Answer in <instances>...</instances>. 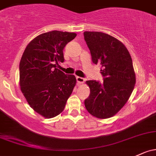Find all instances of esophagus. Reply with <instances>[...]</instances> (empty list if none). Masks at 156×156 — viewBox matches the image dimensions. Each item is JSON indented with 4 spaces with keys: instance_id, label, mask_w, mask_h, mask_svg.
<instances>
[{
    "instance_id": "obj_1",
    "label": "esophagus",
    "mask_w": 156,
    "mask_h": 156,
    "mask_svg": "<svg viewBox=\"0 0 156 156\" xmlns=\"http://www.w3.org/2000/svg\"><path fill=\"white\" fill-rule=\"evenodd\" d=\"M76 81H77L78 84H83L85 82V79L80 77V76H76Z\"/></svg>"
}]
</instances>
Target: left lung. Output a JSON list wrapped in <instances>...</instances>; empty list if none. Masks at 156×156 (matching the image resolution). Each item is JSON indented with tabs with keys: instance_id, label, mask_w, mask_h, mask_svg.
<instances>
[{
	"instance_id": "left-lung-1",
	"label": "left lung",
	"mask_w": 156,
	"mask_h": 156,
	"mask_svg": "<svg viewBox=\"0 0 156 156\" xmlns=\"http://www.w3.org/2000/svg\"><path fill=\"white\" fill-rule=\"evenodd\" d=\"M94 64L101 65L103 83L88 80L90 95L85 106L91 115L106 119L116 115L131 96L136 78L132 60L125 45L101 32H84Z\"/></svg>"
}]
</instances>
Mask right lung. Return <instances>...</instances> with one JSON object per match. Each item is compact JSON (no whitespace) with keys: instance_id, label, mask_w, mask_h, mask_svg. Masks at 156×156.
<instances>
[{"instance_id":"obj_1","label":"right lung","mask_w":156,"mask_h":156,"mask_svg":"<svg viewBox=\"0 0 156 156\" xmlns=\"http://www.w3.org/2000/svg\"><path fill=\"white\" fill-rule=\"evenodd\" d=\"M75 33L53 30L36 36L27 44L19 65L21 91L30 107L45 118L64 110L76 80L56 68L64 62L63 49Z\"/></svg>"}]
</instances>
